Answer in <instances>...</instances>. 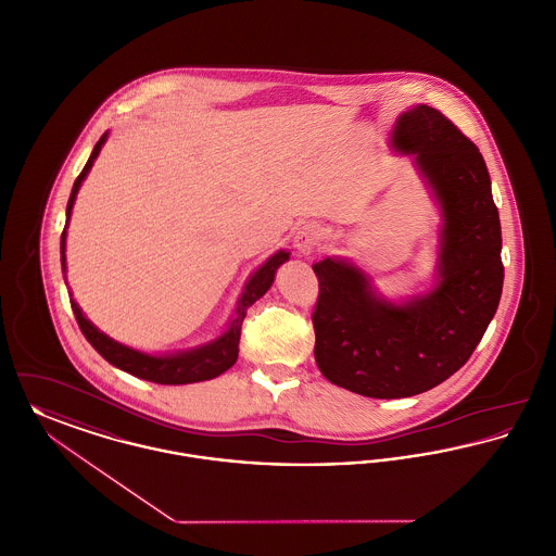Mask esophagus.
Segmentation results:
<instances>
[{
	"label": "esophagus",
	"mask_w": 556,
	"mask_h": 556,
	"mask_svg": "<svg viewBox=\"0 0 556 556\" xmlns=\"http://www.w3.org/2000/svg\"><path fill=\"white\" fill-rule=\"evenodd\" d=\"M295 250L302 256H308L317 250V245L321 243V227L315 223H306L300 229L295 230L294 237Z\"/></svg>",
	"instance_id": "1"
}]
</instances>
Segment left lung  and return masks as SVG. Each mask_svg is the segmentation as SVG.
<instances>
[{
	"label": "left lung",
	"instance_id": "left-lung-1",
	"mask_svg": "<svg viewBox=\"0 0 556 556\" xmlns=\"http://www.w3.org/2000/svg\"><path fill=\"white\" fill-rule=\"evenodd\" d=\"M391 149L412 155L441 214L434 281L425 294L389 300L351 261L315 262V361L336 387L403 399L445 382L491 324L504 283L502 229L479 149L437 109L401 113Z\"/></svg>",
	"mask_w": 556,
	"mask_h": 556
}]
</instances>
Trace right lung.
<instances>
[{
  "label": "right lung",
  "instance_id": "obj_1",
  "mask_svg": "<svg viewBox=\"0 0 556 556\" xmlns=\"http://www.w3.org/2000/svg\"><path fill=\"white\" fill-rule=\"evenodd\" d=\"M106 138H109V131H104L100 136L88 164L84 165L81 174L77 176L71 197H68V203H66V225L63 235H61V264H63L65 275L66 227H68V220H71L73 203H75V197H77L81 182L86 180L88 172L92 169V165L97 162L100 149L106 142ZM286 261H290V252L279 250L262 266H258L250 275V279L245 281L243 292L239 295L237 306L230 315L229 324L223 329V333L216 336L214 340L205 342V344L189 349V351H176V353H164V355H151V353H144V351H136L131 346H126V344L113 340L104 331H100L99 327L94 326L81 313L79 304L73 300V294H68V300H71V308L75 313V319L79 324L81 333L99 351V355H102L111 365L128 371L140 380H149V382H155V384H193V382L212 380V378L225 374L229 367L235 365V361L239 357V338H241V324L245 319V313L258 298L270 290L277 268Z\"/></svg>",
  "mask_w": 556,
  "mask_h": 556
}]
</instances>
